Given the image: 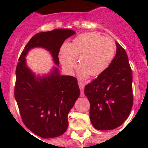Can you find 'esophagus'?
Segmentation results:
<instances>
[{"instance_id":"1","label":"esophagus","mask_w":148,"mask_h":148,"mask_svg":"<svg viewBox=\"0 0 148 148\" xmlns=\"http://www.w3.org/2000/svg\"><path fill=\"white\" fill-rule=\"evenodd\" d=\"M78 85H79V88L81 90V96L83 97L84 94V84L83 82H78Z\"/></svg>"}]
</instances>
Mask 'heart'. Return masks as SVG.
I'll use <instances>...</instances> for the list:
<instances>
[{
  "label": "heart",
  "mask_w": 148,
  "mask_h": 148,
  "mask_svg": "<svg viewBox=\"0 0 148 148\" xmlns=\"http://www.w3.org/2000/svg\"><path fill=\"white\" fill-rule=\"evenodd\" d=\"M116 44L110 37L96 32L80 34L58 53V59L63 68L72 73L78 59V75L86 78L88 75L97 76L110 65L115 57Z\"/></svg>",
  "instance_id": "heart-1"
}]
</instances>
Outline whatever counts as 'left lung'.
<instances>
[{
  "label": "left lung",
  "mask_w": 148,
  "mask_h": 148,
  "mask_svg": "<svg viewBox=\"0 0 148 148\" xmlns=\"http://www.w3.org/2000/svg\"><path fill=\"white\" fill-rule=\"evenodd\" d=\"M116 44L110 65L84 87L90 103V121L99 130H113L122 125L133 106L131 68L125 50Z\"/></svg>",
  "instance_id": "1"
}]
</instances>
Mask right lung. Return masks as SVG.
<instances>
[{
	"label": "right lung",
	"instance_id": "obj_1",
	"mask_svg": "<svg viewBox=\"0 0 148 148\" xmlns=\"http://www.w3.org/2000/svg\"><path fill=\"white\" fill-rule=\"evenodd\" d=\"M75 34L57 29L35 34L27 43L16 68L15 98L23 124L41 138L58 137L68 127V113L80 95L75 77L61 75L58 53L64 41ZM50 52L56 66L45 75H36L26 65L25 57L33 48Z\"/></svg>",
	"mask_w": 148,
	"mask_h": 148
}]
</instances>
